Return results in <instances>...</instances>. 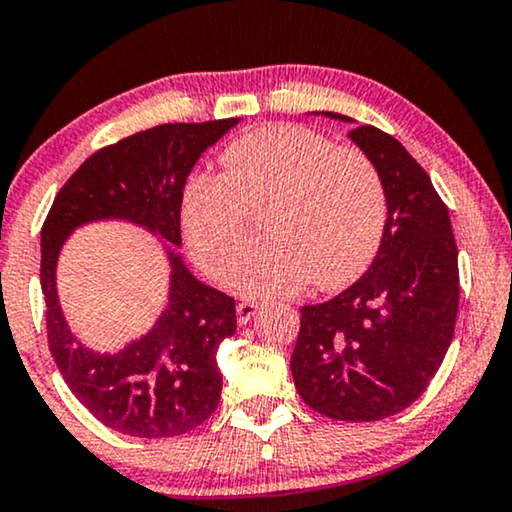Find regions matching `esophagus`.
I'll return each mask as SVG.
<instances>
[{
  "label": "esophagus",
  "mask_w": 512,
  "mask_h": 512,
  "mask_svg": "<svg viewBox=\"0 0 512 512\" xmlns=\"http://www.w3.org/2000/svg\"><path fill=\"white\" fill-rule=\"evenodd\" d=\"M257 309H260V304L257 302H238L236 304V314H238V323H241V326H245V323H248L252 316H255V312Z\"/></svg>",
  "instance_id": "esophagus-1"
}]
</instances>
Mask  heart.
I'll list each match as a JSON object with an SVG mask.
<instances>
[{"mask_svg": "<svg viewBox=\"0 0 512 512\" xmlns=\"http://www.w3.org/2000/svg\"><path fill=\"white\" fill-rule=\"evenodd\" d=\"M219 163L222 174L186 181L179 205L181 236L205 274H229L257 212L267 236L231 271L238 293L293 295L309 281L335 290L371 267L385 234L387 189L361 148L283 122L234 139Z\"/></svg>", "mask_w": 512, "mask_h": 512, "instance_id": "b5f03b06", "label": "heart"}]
</instances>
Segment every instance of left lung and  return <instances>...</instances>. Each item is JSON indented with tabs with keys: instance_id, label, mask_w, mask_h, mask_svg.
<instances>
[{
	"instance_id": "8db88e82",
	"label": "left lung",
	"mask_w": 512,
	"mask_h": 512,
	"mask_svg": "<svg viewBox=\"0 0 512 512\" xmlns=\"http://www.w3.org/2000/svg\"><path fill=\"white\" fill-rule=\"evenodd\" d=\"M349 139L383 174V243L357 283L300 309L290 371L314 411L373 423L411 406L442 366L458 314V250L449 210L411 153L371 125L352 129Z\"/></svg>"
}]
</instances>
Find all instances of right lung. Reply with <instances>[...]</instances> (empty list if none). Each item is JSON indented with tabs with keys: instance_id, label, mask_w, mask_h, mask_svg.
I'll return each instance as SVG.
<instances>
[{
	"instance_id": "add662e5",
	"label": "right lung",
	"mask_w": 512,
	"mask_h": 512,
	"mask_svg": "<svg viewBox=\"0 0 512 512\" xmlns=\"http://www.w3.org/2000/svg\"><path fill=\"white\" fill-rule=\"evenodd\" d=\"M241 118L174 122L89 155L54 198L42 226L40 281L49 352L70 392L106 428L129 437H177L215 413L222 397L217 349L236 333L234 297L205 286L177 255L186 177ZM120 218L168 250L171 293L151 332L120 353H96L69 331L55 290L62 243L84 223Z\"/></svg>"
}]
</instances>
